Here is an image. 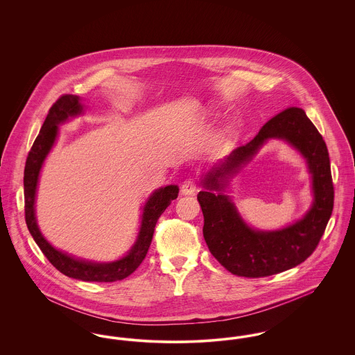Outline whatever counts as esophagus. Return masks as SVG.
<instances>
[{
    "instance_id": "34e87169",
    "label": "esophagus",
    "mask_w": 355,
    "mask_h": 355,
    "mask_svg": "<svg viewBox=\"0 0 355 355\" xmlns=\"http://www.w3.org/2000/svg\"><path fill=\"white\" fill-rule=\"evenodd\" d=\"M196 189H197V186H196L194 178H186L181 185L182 194H193L196 191Z\"/></svg>"
}]
</instances>
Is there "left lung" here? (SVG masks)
<instances>
[{
    "instance_id": "obj_1",
    "label": "left lung",
    "mask_w": 355,
    "mask_h": 355,
    "mask_svg": "<svg viewBox=\"0 0 355 355\" xmlns=\"http://www.w3.org/2000/svg\"><path fill=\"white\" fill-rule=\"evenodd\" d=\"M269 137H282L308 159L315 203L304 218L278 232H257L240 220L220 190V181L248 160ZM197 198L203 213V238L220 265L239 277L261 278L288 270L317 249L334 206V186L326 144L304 109L291 106L269 119L250 142L236 148L203 180Z\"/></svg>"
}]
</instances>
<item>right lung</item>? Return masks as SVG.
<instances>
[{
    "mask_svg": "<svg viewBox=\"0 0 355 355\" xmlns=\"http://www.w3.org/2000/svg\"><path fill=\"white\" fill-rule=\"evenodd\" d=\"M83 106L80 98L73 94H64L51 105L45 122L28 154L24 171V193H25V220L35 243L51 265L70 278L87 282H114L129 277L142 263L152 243L155 223L173 200L178 197V186L170 185L155 190L145 205L142 225L135 246L126 257L112 263H92L74 259L67 254L55 250L38 230L34 217V197L40 169L57 137V125L69 117L80 114Z\"/></svg>",
    "mask_w": 355,
    "mask_h": 355,
    "instance_id": "obj_1",
    "label": "right lung"
}]
</instances>
